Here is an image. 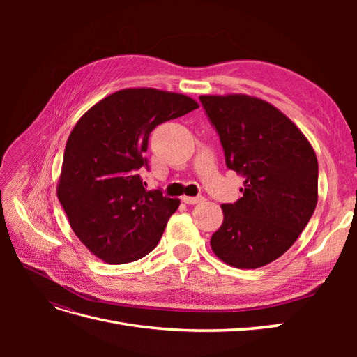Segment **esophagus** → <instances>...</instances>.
<instances>
[{"label":"esophagus","instance_id":"obj_1","mask_svg":"<svg viewBox=\"0 0 357 357\" xmlns=\"http://www.w3.org/2000/svg\"><path fill=\"white\" fill-rule=\"evenodd\" d=\"M183 201H185L186 204H198V202H202L204 198L202 197H183Z\"/></svg>","mask_w":357,"mask_h":357}]
</instances>
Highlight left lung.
Instances as JSON below:
<instances>
[{"label":"left lung","mask_w":357,"mask_h":357,"mask_svg":"<svg viewBox=\"0 0 357 357\" xmlns=\"http://www.w3.org/2000/svg\"><path fill=\"white\" fill-rule=\"evenodd\" d=\"M219 134L226 167L244 177L243 197L222 204L211 236L220 261L240 269L271 264L296 241L317 205L319 164L290 119L256 96L201 95Z\"/></svg>","instance_id":"1"}]
</instances>
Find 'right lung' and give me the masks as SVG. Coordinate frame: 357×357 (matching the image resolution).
Listing matches in <instances>:
<instances>
[{
    "label": "right lung",
    "mask_w": 357,
    "mask_h": 357,
    "mask_svg": "<svg viewBox=\"0 0 357 357\" xmlns=\"http://www.w3.org/2000/svg\"><path fill=\"white\" fill-rule=\"evenodd\" d=\"M190 96L152 88L117 91L75 123L63 152L58 199L71 229L101 261L134 262L158 245L180 199L146 190L149 135L198 109Z\"/></svg>",
    "instance_id": "obj_1"
}]
</instances>
